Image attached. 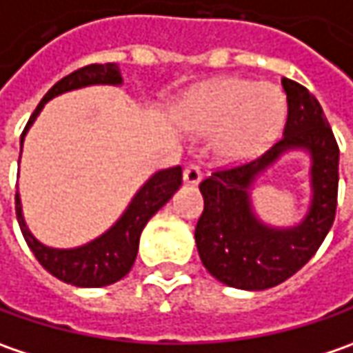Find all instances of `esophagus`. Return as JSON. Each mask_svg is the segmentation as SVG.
<instances>
[{
	"mask_svg": "<svg viewBox=\"0 0 353 353\" xmlns=\"http://www.w3.org/2000/svg\"><path fill=\"white\" fill-rule=\"evenodd\" d=\"M183 181L192 183V185L199 183L201 181V168L197 163H188L185 170H183Z\"/></svg>",
	"mask_w": 353,
	"mask_h": 353,
	"instance_id": "1",
	"label": "esophagus"
}]
</instances>
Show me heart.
Returning <instances> with one entry per match:
<instances>
[{"instance_id": "1", "label": "heart", "mask_w": 353, "mask_h": 353, "mask_svg": "<svg viewBox=\"0 0 353 353\" xmlns=\"http://www.w3.org/2000/svg\"><path fill=\"white\" fill-rule=\"evenodd\" d=\"M286 100L276 86L247 79H221L185 100L179 122L197 134H217L215 152L225 161L256 156L281 134Z\"/></svg>"}]
</instances>
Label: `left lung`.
<instances>
[{"mask_svg":"<svg viewBox=\"0 0 353 353\" xmlns=\"http://www.w3.org/2000/svg\"><path fill=\"white\" fill-rule=\"evenodd\" d=\"M288 116L283 138L261 158L217 170L199 183L203 213L195 243L203 267L219 283L241 290H265L304 267L328 235L338 203L340 150L320 102L308 88L283 79ZM311 156L313 201L294 228H270L256 217L250 190L256 177L286 151Z\"/></svg>","mask_w":353,"mask_h":353,"instance_id":"left-lung-1","label":"left lung"}]
</instances>
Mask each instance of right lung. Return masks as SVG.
<instances>
[{
    "instance_id": "obj_1",
    "label": "right lung",
    "mask_w": 353,
    "mask_h": 353,
    "mask_svg": "<svg viewBox=\"0 0 353 353\" xmlns=\"http://www.w3.org/2000/svg\"><path fill=\"white\" fill-rule=\"evenodd\" d=\"M90 85H122L118 65L116 63L88 65V67L74 70L65 79H61L43 97L35 112L29 118L23 134H21V148H23L25 134L31 128V124L35 122V118L49 100L63 94V92ZM179 185H181V168L179 165L156 172L138 190L130 205L126 207V211L120 215V219L106 233H102L100 237L86 243L83 247H74V249H53L33 237V233L29 231L23 219L19 193H15V213H17V221H19L21 233H23L29 249L33 251L35 259L43 265L45 270H49L59 281L72 284V286L99 288V286L118 283L120 279H124L130 272L132 265L136 261V254H138L140 235H142L146 223L152 219V215L158 209H161L172 199V195L179 190Z\"/></svg>"
}]
</instances>
